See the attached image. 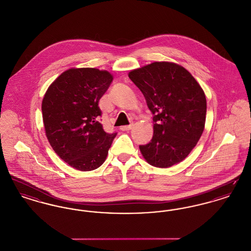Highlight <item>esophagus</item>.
I'll list each match as a JSON object with an SVG mask.
<instances>
[{
  "instance_id": "esophagus-1",
  "label": "esophagus",
  "mask_w": 251,
  "mask_h": 251,
  "mask_svg": "<svg viewBox=\"0 0 251 251\" xmlns=\"http://www.w3.org/2000/svg\"><path fill=\"white\" fill-rule=\"evenodd\" d=\"M131 127H132V125H125V126H121L120 129L121 131H129V130H131Z\"/></svg>"
}]
</instances>
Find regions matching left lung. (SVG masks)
<instances>
[{
	"label": "left lung",
	"instance_id": "obj_1",
	"mask_svg": "<svg viewBox=\"0 0 251 251\" xmlns=\"http://www.w3.org/2000/svg\"><path fill=\"white\" fill-rule=\"evenodd\" d=\"M153 114V137L139 146L145 160L161 168L184 160L200 140L206 120V97L183 67L153 62L129 72Z\"/></svg>",
	"mask_w": 251,
	"mask_h": 251
}]
</instances>
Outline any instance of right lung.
<instances>
[{
    "label": "right lung",
    "mask_w": 251,
    "mask_h": 251,
    "mask_svg": "<svg viewBox=\"0 0 251 251\" xmlns=\"http://www.w3.org/2000/svg\"><path fill=\"white\" fill-rule=\"evenodd\" d=\"M113 81L107 71L72 68L49 86L42 119L52 150L71 167L90 171L100 167L117 132H105L99 100Z\"/></svg>",
    "instance_id": "1"
}]
</instances>
